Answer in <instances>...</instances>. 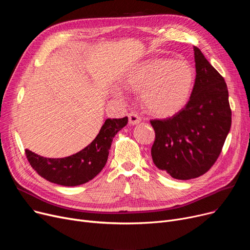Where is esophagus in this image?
Returning a JSON list of instances; mask_svg holds the SVG:
<instances>
[{
  "label": "esophagus",
  "instance_id": "esophagus-1",
  "mask_svg": "<svg viewBox=\"0 0 250 250\" xmlns=\"http://www.w3.org/2000/svg\"><path fill=\"white\" fill-rule=\"evenodd\" d=\"M128 123L130 125H138L141 123V117L135 112H130L128 114Z\"/></svg>",
  "mask_w": 250,
  "mask_h": 250
}]
</instances>
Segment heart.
Wrapping results in <instances>:
<instances>
[{
	"mask_svg": "<svg viewBox=\"0 0 250 250\" xmlns=\"http://www.w3.org/2000/svg\"><path fill=\"white\" fill-rule=\"evenodd\" d=\"M194 79V69L188 62L155 59L128 70L123 82L126 89L141 92L142 102L150 113L169 117L186 106ZM112 94L120 99L125 97L120 87H114Z\"/></svg>",
	"mask_w": 250,
	"mask_h": 250,
	"instance_id": "obj_1",
	"label": "heart"
}]
</instances>
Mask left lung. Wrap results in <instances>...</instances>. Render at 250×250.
Segmentation results:
<instances>
[{
	"mask_svg": "<svg viewBox=\"0 0 250 250\" xmlns=\"http://www.w3.org/2000/svg\"><path fill=\"white\" fill-rule=\"evenodd\" d=\"M195 81L190 98L179 112L154 120L151 155L157 168L175 179L205 174L222 151L231 127L228 89L223 78L193 46Z\"/></svg>",
	"mask_w": 250,
	"mask_h": 250,
	"instance_id": "left-lung-1",
	"label": "left lung"
}]
</instances>
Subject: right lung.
I'll return each mask as SVG.
<instances>
[{
    "label": "right lung",
    "instance_id": "obj_1",
    "mask_svg": "<svg viewBox=\"0 0 250 250\" xmlns=\"http://www.w3.org/2000/svg\"><path fill=\"white\" fill-rule=\"evenodd\" d=\"M127 124V117L107 118L91 144L64 158H45L25 150L27 160L44 179L63 187H77L93 179L107 162L114 136Z\"/></svg>",
    "mask_w": 250,
    "mask_h": 250
}]
</instances>
